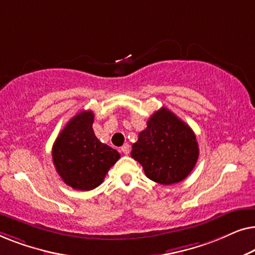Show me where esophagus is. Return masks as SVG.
Returning a JSON list of instances; mask_svg holds the SVG:
<instances>
[{
  "label": "esophagus",
  "instance_id": "34e87169",
  "mask_svg": "<svg viewBox=\"0 0 255 255\" xmlns=\"http://www.w3.org/2000/svg\"><path fill=\"white\" fill-rule=\"evenodd\" d=\"M121 151L123 152L125 155H128V153H130V145H128V144H124V145L121 147Z\"/></svg>",
  "mask_w": 255,
  "mask_h": 255
}]
</instances>
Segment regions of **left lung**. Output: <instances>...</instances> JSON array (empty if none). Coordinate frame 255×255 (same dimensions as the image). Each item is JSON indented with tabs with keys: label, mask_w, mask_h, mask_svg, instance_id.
<instances>
[{
	"label": "left lung",
	"mask_w": 255,
	"mask_h": 255,
	"mask_svg": "<svg viewBox=\"0 0 255 255\" xmlns=\"http://www.w3.org/2000/svg\"><path fill=\"white\" fill-rule=\"evenodd\" d=\"M131 156L142 166L149 180L166 186L181 182L197 162L196 135L175 114L161 108L139 133Z\"/></svg>",
	"instance_id": "8db88e82"
}]
</instances>
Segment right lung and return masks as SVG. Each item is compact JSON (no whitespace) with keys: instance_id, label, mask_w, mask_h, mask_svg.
<instances>
[{"instance_id":"obj_1","label":"right lung","mask_w":255,"mask_h":255,"mask_svg":"<svg viewBox=\"0 0 255 255\" xmlns=\"http://www.w3.org/2000/svg\"><path fill=\"white\" fill-rule=\"evenodd\" d=\"M93 111H81L66 124L52 147V159L62 181L73 189L92 190L103 182L120 153L101 142L93 130Z\"/></svg>"}]
</instances>
